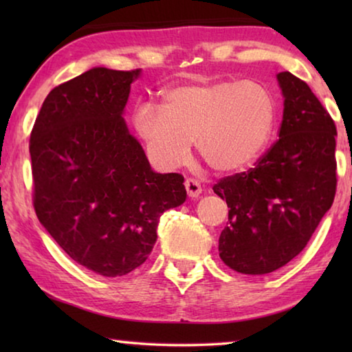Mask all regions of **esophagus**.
I'll return each mask as SVG.
<instances>
[{
  "mask_svg": "<svg viewBox=\"0 0 352 352\" xmlns=\"http://www.w3.org/2000/svg\"><path fill=\"white\" fill-rule=\"evenodd\" d=\"M184 188H186V192L189 197H199L200 192H201V186L197 180H194V178H188L186 182H184Z\"/></svg>",
  "mask_w": 352,
  "mask_h": 352,
  "instance_id": "34e87169",
  "label": "esophagus"
}]
</instances>
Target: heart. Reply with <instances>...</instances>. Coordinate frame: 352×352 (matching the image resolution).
<instances>
[{"mask_svg": "<svg viewBox=\"0 0 352 352\" xmlns=\"http://www.w3.org/2000/svg\"><path fill=\"white\" fill-rule=\"evenodd\" d=\"M132 121L160 168H180L195 141L204 162L228 174L264 152L275 129L276 99L269 87L252 79L186 83L166 91L163 107L136 105Z\"/></svg>", "mask_w": 352, "mask_h": 352, "instance_id": "b5f03b06", "label": "heart"}]
</instances>
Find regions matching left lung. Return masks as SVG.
Here are the masks:
<instances>
[{
    "instance_id": "obj_1",
    "label": "left lung",
    "mask_w": 352,
    "mask_h": 352,
    "mask_svg": "<svg viewBox=\"0 0 352 352\" xmlns=\"http://www.w3.org/2000/svg\"><path fill=\"white\" fill-rule=\"evenodd\" d=\"M278 80L279 138L254 168L212 186L230 208L220 259L243 275L275 272L300 254L336 197V122L305 80L289 71Z\"/></svg>"
}]
</instances>
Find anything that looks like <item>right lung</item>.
<instances>
[{
	"label": "right lung",
	"instance_id": "right-lung-1",
	"mask_svg": "<svg viewBox=\"0 0 352 352\" xmlns=\"http://www.w3.org/2000/svg\"><path fill=\"white\" fill-rule=\"evenodd\" d=\"M141 69L93 68L52 88L29 140L40 223L102 276L142 265L164 211L186 200L182 174H157L122 111Z\"/></svg>",
	"mask_w": 352,
	"mask_h": 352
}]
</instances>
